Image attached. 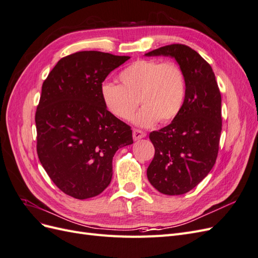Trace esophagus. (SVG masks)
Instances as JSON below:
<instances>
[{
    "label": "esophagus",
    "instance_id": "1",
    "mask_svg": "<svg viewBox=\"0 0 258 258\" xmlns=\"http://www.w3.org/2000/svg\"><path fill=\"white\" fill-rule=\"evenodd\" d=\"M146 136L145 132H143L142 130H139V129H134V132H132V137H134V140H140V139H143Z\"/></svg>",
    "mask_w": 258,
    "mask_h": 258
}]
</instances>
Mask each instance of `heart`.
<instances>
[{
	"label": "heart",
	"mask_w": 258,
	"mask_h": 258,
	"mask_svg": "<svg viewBox=\"0 0 258 258\" xmlns=\"http://www.w3.org/2000/svg\"><path fill=\"white\" fill-rule=\"evenodd\" d=\"M118 80L120 85L105 82L100 88L105 108L116 118L129 119L139 102L142 107L132 120L140 127L169 122L182 111L186 82L174 62L137 60L122 70Z\"/></svg>",
	"instance_id": "heart-1"
}]
</instances>
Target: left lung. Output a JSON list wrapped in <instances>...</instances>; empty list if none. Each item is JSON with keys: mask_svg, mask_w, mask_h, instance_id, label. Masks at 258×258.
I'll use <instances>...</instances> for the list:
<instances>
[{"mask_svg": "<svg viewBox=\"0 0 258 258\" xmlns=\"http://www.w3.org/2000/svg\"><path fill=\"white\" fill-rule=\"evenodd\" d=\"M145 56L174 58L185 76L182 111L167 127L150 134L155 155L147 178L159 192L174 196L191 190L213 168L222 132V97L212 68L183 44H172Z\"/></svg>", "mask_w": 258, "mask_h": 258, "instance_id": "8db88e82", "label": "left lung"}]
</instances>
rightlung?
I'll list each match as a JSON object with an SVG mask.
<instances>
[{"instance_id": "1", "label": "right lung", "mask_w": 258, "mask_h": 258, "mask_svg": "<svg viewBox=\"0 0 258 258\" xmlns=\"http://www.w3.org/2000/svg\"><path fill=\"white\" fill-rule=\"evenodd\" d=\"M128 59L79 51L60 59L43 83L35 113L38 159L73 198L102 192L111 183L116 151L134 143L130 127L107 112L100 95L106 76Z\"/></svg>"}]
</instances>
